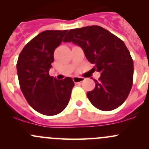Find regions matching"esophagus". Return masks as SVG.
Segmentation results:
<instances>
[{"instance_id":"obj_1","label":"esophagus","mask_w":149,"mask_h":149,"mask_svg":"<svg viewBox=\"0 0 149 149\" xmlns=\"http://www.w3.org/2000/svg\"><path fill=\"white\" fill-rule=\"evenodd\" d=\"M73 80L74 81V83L78 84V83H81L83 81H84V78L83 77H77V76H75V77L73 78Z\"/></svg>"}]
</instances>
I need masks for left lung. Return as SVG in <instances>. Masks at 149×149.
I'll return each instance as SVG.
<instances>
[{
  "mask_svg": "<svg viewBox=\"0 0 149 149\" xmlns=\"http://www.w3.org/2000/svg\"><path fill=\"white\" fill-rule=\"evenodd\" d=\"M64 42H73L83 49L94 70L101 73L94 79L95 88L87 97L100 110L110 111L126 100L133 85V61L123 40L100 26L73 29Z\"/></svg>",
  "mask_w": 149,
  "mask_h": 149,
  "instance_id": "1",
  "label": "left lung"
}]
</instances>
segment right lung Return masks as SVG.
<instances>
[{"label":"right lung","instance_id":"obj_1","mask_svg":"<svg viewBox=\"0 0 149 149\" xmlns=\"http://www.w3.org/2000/svg\"><path fill=\"white\" fill-rule=\"evenodd\" d=\"M67 30H47L25 45L16 68L21 90L29 104L45 115L59 114L66 107L74 82L70 77L57 80L49 75L55 49Z\"/></svg>","mask_w":149,"mask_h":149}]
</instances>
